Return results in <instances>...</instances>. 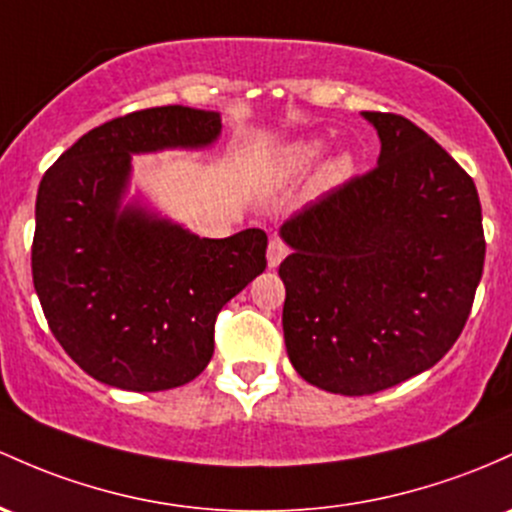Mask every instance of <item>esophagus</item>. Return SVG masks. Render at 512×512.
Returning <instances> with one entry per match:
<instances>
[{"instance_id":"1","label":"esophagus","mask_w":512,"mask_h":512,"mask_svg":"<svg viewBox=\"0 0 512 512\" xmlns=\"http://www.w3.org/2000/svg\"><path fill=\"white\" fill-rule=\"evenodd\" d=\"M286 255H289V245H286L282 238L269 240V247H267V265L269 267L282 265V260Z\"/></svg>"}]
</instances>
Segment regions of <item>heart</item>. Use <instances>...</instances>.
<instances>
[{
	"instance_id": "b5f03b06",
	"label": "heart",
	"mask_w": 512,
	"mask_h": 512,
	"mask_svg": "<svg viewBox=\"0 0 512 512\" xmlns=\"http://www.w3.org/2000/svg\"><path fill=\"white\" fill-rule=\"evenodd\" d=\"M316 153H318V145H303V148H299V160H311ZM345 172H347V160H335L333 165L328 167L330 179H340Z\"/></svg>"
}]
</instances>
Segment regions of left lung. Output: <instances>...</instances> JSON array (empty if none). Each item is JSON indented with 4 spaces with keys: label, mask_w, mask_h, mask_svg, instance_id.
Instances as JSON below:
<instances>
[{
    "label": "left lung",
    "mask_w": 512,
    "mask_h": 512,
    "mask_svg": "<svg viewBox=\"0 0 512 512\" xmlns=\"http://www.w3.org/2000/svg\"><path fill=\"white\" fill-rule=\"evenodd\" d=\"M379 162L282 226L284 342L308 384L367 396L425 372L462 335L486 255L459 162L406 116L364 111Z\"/></svg>",
    "instance_id": "1"
}]
</instances>
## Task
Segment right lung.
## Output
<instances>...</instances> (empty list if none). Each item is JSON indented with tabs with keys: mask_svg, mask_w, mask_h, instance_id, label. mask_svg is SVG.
<instances>
[{
	"mask_svg": "<svg viewBox=\"0 0 512 512\" xmlns=\"http://www.w3.org/2000/svg\"><path fill=\"white\" fill-rule=\"evenodd\" d=\"M218 133L213 111H133L84 133L43 174L33 286L55 340L101 384L165 391L196 379L221 308L265 272V230L209 240L119 211L131 153L201 148Z\"/></svg>",
	"mask_w": 512,
	"mask_h": 512,
	"instance_id": "right-lung-1",
	"label": "right lung"
}]
</instances>
